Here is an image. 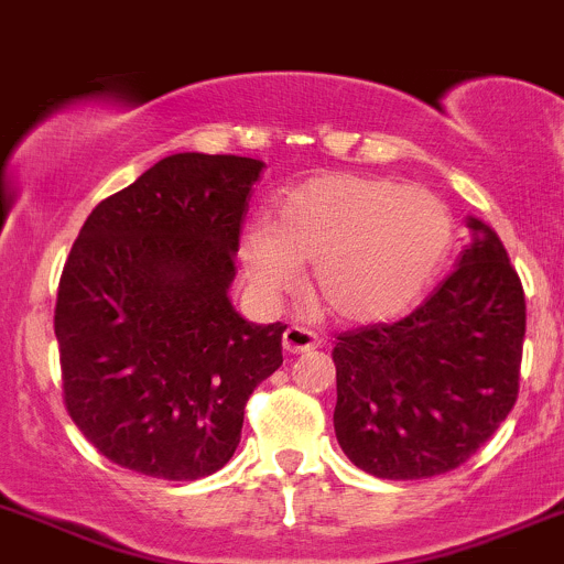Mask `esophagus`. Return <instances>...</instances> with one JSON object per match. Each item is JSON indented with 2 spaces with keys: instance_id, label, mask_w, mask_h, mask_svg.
Wrapping results in <instances>:
<instances>
[{
  "instance_id": "1",
  "label": "esophagus",
  "mask_w": 564,
  "mask_h": 564,
  "mask_svg": "<svg viewBox=\"0 0 564 564\" xmlns=\"http://www.w3.org/2000/svg\"><path fill=\"white\" fill-rule=\"evenodd\" d=\"M317 345H321L317 334H312V330L304 328V325H290V328L282 334V347L290 352V356H295V352L315 350Z\"/></svg>"
}]
</instances>
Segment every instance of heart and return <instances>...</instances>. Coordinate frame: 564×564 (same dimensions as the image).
<instances>
[{
	"label": "heart",
	"instance_id": "b5f03b06",
	"mask_svg": "<svg viewBox=\"0 0 564 564\" xmlns=\"http://www.w3.org/2000/svg\"><path fill=\"white\" fill-rule=\"evenodd\" d=\"M454 239L451 208L393 178L328 173L282 197L269 225L243 239L249 282L269 299L310 269V299L339 323H380L404 312L437 276Z\"/></svg>",
	"mask_w": 564,
	"mask_h": 564
}]
</instances>
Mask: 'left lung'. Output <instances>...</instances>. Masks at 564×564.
Returning a JSON list of instances; mask_svg holds the SVG:
<instances>
[{"label":"left lung","instance_id":"obj_1","mask_svg":"<svg viewBox=\"0 0 564 564\" xmlns=\"http://www.w3.org/2000/svg\"><path fill=\"white\" fill-rule=\"evenodd\" d=\"M467 225L458 269L415 312L336 336V440L375 478L451 473L519 397L524 288L495 230Z\"/></svg>","mask_w":564,"mask_h":564}]
</instances>
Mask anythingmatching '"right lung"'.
Instances as JSON below:
<instances>
[{"instance_id":"right-lung-1","label":"right lung","mask_w":564,"mask_h":564,"mask_svg":"<svg viewBox=\"0 0 564 564\" xmlns=\"http://www.w3.org/2000/svg\"><path fill=\"white\" fill-rule=\"evenodd\" d=\"M263 162L171 154L97 203L59 280L65 408L119 467L197 480L239 448L243 408L282 367L288 325L228 299Z\"/></svg>"}]
</instances>
